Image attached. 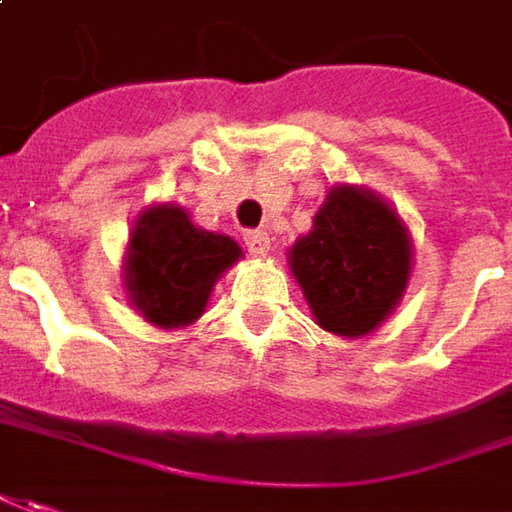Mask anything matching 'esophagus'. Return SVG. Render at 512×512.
<instances>
[{"label": "esophagus", "mask_w": 512, "mask_h": 512, "mask_svg": "<svg viewBox=\"0 0 512 512\" xmlns=\"http://www.w3.org/2000/svg\"><path fill=\"white\" fill-rule=\"evenodd\" d=\"M243 243H246V249H249V255L252 257L269 255V249H271L269 232H263V229H249V232L243 235Z\"/></svg>", "instance_id": "34e87169"}]
</instances>
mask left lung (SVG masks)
I'll list each match as a JSON object with an SVG mask.
<instances>
[{"label":"left lung","mask_w":512,"mask_h":512,"mask_svg":"<svg viewBox=\"0 0 512 512\" xmlns=\"http://www.w3.org/2000/svg\"><path fill=\"white\" fill-rule=\"evenodd\" d=\"M412 235L398 210L356 184L330 187L314 227L288 249V269L314 322L342 339L373 333L412 277Z\"/></svg>","instance_id":"left-lung-1"}]
</instances>
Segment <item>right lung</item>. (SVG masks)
Here are the masks:
<instances>
[{
  "label": "right lung",
  "instance_id": "1",
  "mask_svg": "<svg viewBox=\"0 0 512 512\" xmlns=\"http://www.w3.org/2000/svg\"><path fill=\"white\" fill-rule=\"evenodd\" d=\"M241 257L229 235L196 227L179 204H151L128 235L123 291L154 328H187L207 311L218 277Z\"/></svg>",
  "mask_w": 512,
  "mask_h": 512
}]
</instances>
